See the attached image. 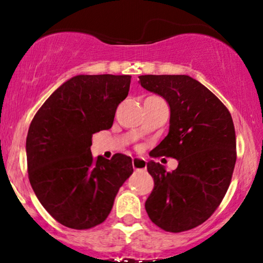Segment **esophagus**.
<instances>
[{"instance_id": "obj_1", "label": "esophagus", "mask_w": 263, "mask_h": 263, "mask_svg": "<svg viewBox=\"0 0 263 263\" xmlns=\"http://www.w3.org/2000/svg\"><path fill=\"white\" fill-rule=\"evenodd\" d=\"M132 164H133V167H134L135 170H145L147 166L146 160L142 159V158H133Z\"/></svg>"}]
</instances>
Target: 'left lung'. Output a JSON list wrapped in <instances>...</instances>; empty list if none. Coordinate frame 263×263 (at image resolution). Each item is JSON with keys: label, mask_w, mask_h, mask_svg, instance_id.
Returning a JSON list of instances; mask_svg holds the SVG:
<instances>
[{"label": "left lung", "mask_w": 263, "mask_h": 263, "mask_svg": "<svg viewBox=\"0 0 263 263\" xmlns=\"http://www.w3.org/2000/svg\"><path fill=\"white\" fill-rule=\"evenodd\" d=\"M139 79L143 88L163 97L170 106L168 134L149 156L178 160L172 172L153 160L147 163L154 188L146 212L164 231H188L214 213L229 189L237 159L231 114L217 96L188 75Z\"/></svg>", "instance_id": "8db88e82"}]
</instances>
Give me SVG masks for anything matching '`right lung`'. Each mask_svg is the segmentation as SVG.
<instances>
[{
    "mask_svg": "<svg viewBox=\"0 0 263 263\" xmlns=\"http://www.w3.org/2000/svg\"><path fill=\"white\" fill-rule=\"evenodd\" d=\"M130 75H78L43 104L26 139L28 179L39 202L67 228L87 230L110 214L133 174L132 158L92 157V135L112 127Z\"/></svg>",
    "mask_w": 263,
    "mask_h": 263,
    "instance_id": "add662e5",
    "label": "right lung"
}]
</instances>
